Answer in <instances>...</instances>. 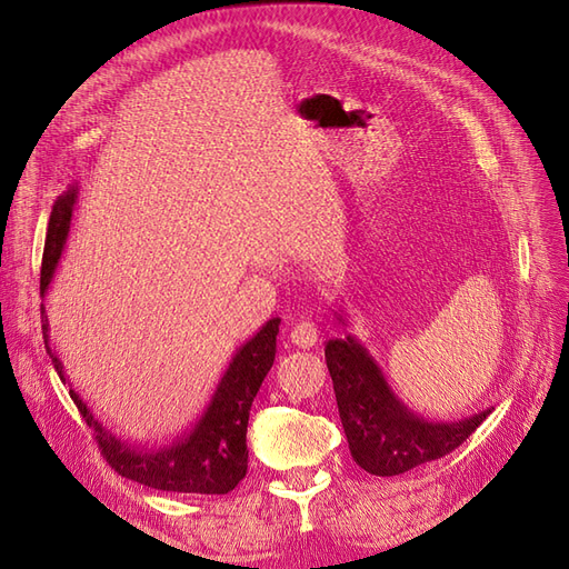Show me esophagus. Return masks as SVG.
Segmentation results:
<instances>
[{"label": "esophagus", "instance_id": "obj_1", "mask_svg": "<svg viewBox=\"0 0 569 569\" xmlns=\"http://www.w3.org/2000/svg\"><path fill=\"white\" fill-rule=\"evenodd\" d=\"M290 342L300 349L313 347L319 342V326L313 321H300L296 328L290 330Z\"/></svg>", "mask_w": 569, "mask_h": 569}]
</instances>
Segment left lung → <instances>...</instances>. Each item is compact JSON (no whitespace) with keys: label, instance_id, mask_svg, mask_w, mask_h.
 I'll use <instances>...</instances> for the list:
<instances>
[{"label":"left lung","instance_id":"8db88e82","mask_svg":"<svg viewBox=\"0 0 569 569\" xmlns=\"http://www.w3.org/2000/svg\"><path fill=\"white\" fill-rule=\"evenodd\" d=\"M338 321L345 323L342 313ZM326 363L351 457L372 476H398L446 457L492 412L482 410L461 422H427L398 401L380 366L353 335L326 342Z\"/></svg>","mask_w":569,"mask_h":569}]
</instances>
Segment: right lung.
<instances>
[{"instance_id": "1", "label": "right lung", "mask_w": 569, "mask_h": 569, "mask_svg": "<svg viewBox=\"0 0 569 569\" xmlns=\"http://www.w3.org/2000/svg\"><path fill=\"white\" fill-rule=\"evenodd\" d=\"M74 203L77 187H70L53 206L44 260H41V296L49 290L53 271L62 256V246L68 241ZM41 321H44L41 330H44L47 353L51 356L60 380L66 382L62 363L49 347V323L44 317V305H41ZM279 323L281 319L267 321L260 332L252 335L243 347H239L194 429L171 446L150 450L126 443V440L104 429L87 408V403L81 401L79 393L70 389V398L77 410L87 419V425L96 436L100 455L108 459V465L119 476L131 478L140 482V486L154 490L184 495H227L234 490L248 471V415L252 398L258 396L262 380L273 366Z\"/></svg>"}]
</instances>
